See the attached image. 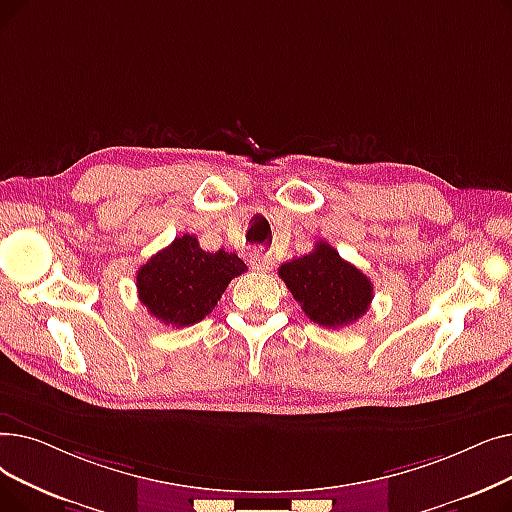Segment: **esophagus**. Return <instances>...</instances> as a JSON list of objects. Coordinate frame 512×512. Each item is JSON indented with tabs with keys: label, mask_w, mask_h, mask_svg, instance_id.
I'll list each match as a JSON object with an SVG mask.
<instances>
[{
	"label": "esophagus",
	"mask_w": 512,
	"mask_h": 512,
	"mask_svg": "<svg viewBox=\"0 0 512 512\" xmlns=\"http://www.w3.org/2000/svg\"><path fill=\"white\" fill-rule=\"evenodd\" d=\"M251 265L257 272H265L272 265V259H270V255H265V253H253L251 255Z\"/></svg>",
	"instance_id": "1"
}]
</instances>
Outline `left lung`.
Returning a JSON list of instances; mask_svg holds the SVG:
<instances>
[{
    "instance_id": "obj_1",
    "label": "left lung",
    "mask_w": 512,
    "mask_h": 512,
    "mask_svg": "<svg viewBox=\"0 0 512 512\" xmlns=\"http://www.w3.org/2000/svg\"><path fill=\"white\" fill-rule=\"evenodd\" d=\"M278 274L305 316L326 328L358 322L372 301L368 276L324 240L316 242L311 253L282 263Z\"/></svg>"
}]
</instances>
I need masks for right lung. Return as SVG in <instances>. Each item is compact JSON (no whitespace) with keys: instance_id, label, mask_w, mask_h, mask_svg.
Instances as JSON below:
<instances>
[{"instance_id":"obj_1","label":"right lung","mask_w":512,"mask_h":512,"mask_svg":"<svg viewBox=\"0 0 512 512\" xmlns=\"http://www.w3.org/2000/svg\"><path fill=\"white\" fill-rule=\"evenodd\" d=\"M247 272L236 253H207L196 236H177L138 270V297L150 316L175 328L211 314L232 278Z\"/></svg>"}]
</instances>
